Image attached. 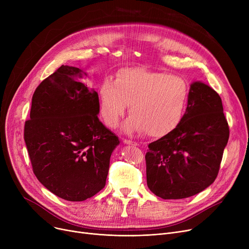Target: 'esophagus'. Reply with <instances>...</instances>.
I'll use <instances>...</instances> for the list:
<instances>
[{
    "mask_svg": "<svg viewBox=\"0 0 249 249\" xmlns=\"http://www.w3.org/2000/svg\"><path fill=\"white\" fill-rule=\"evenodd\" d=\"M123 142L125 143V144H129V145H134V146H137V145H139L137 142H135V141H132V140H128V139H124V140H123Z\"/></svg>",
    "mask_w": 249,
    "mask_h": 249,
    "instance_id": "1",
    "label": "esophagus"
}]
</instances>
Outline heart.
<instances>
[{
    "label": "heart",
    "mask_w": 249,
    "mask_h": 249,
    "mask_svg": "<svg viewBox=\"0 0 249 249\" xmlns=\"http://www.w3.org/2000/svg\"><path fill=\"white\" fill-rule=\"evenodd\" d=\"M99 112L104 123L114 128L129 105L128 132L163 136L179 124L189 99L184 78L144 69H124L115 82L104 78L99 86Z\"/></svg>",
    "instance_id": "b5f03b06"
}]
</instances>
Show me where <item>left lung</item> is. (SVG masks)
I'll use <instances>...</instances> for the list:
<instances>
[{"label":"left lung","mask_w":249,"mask_h":249,"mask_svg":"<svg viewBox=\"0 0 249 249\" xmlns=\"http://www.w3.org/2000/svg\"><path fill=\"white\" fill-rule=\"evenodd\" d=\"M228 138L220 96L203 83L192 84L179 124L148 145L149 190L165 200L185 199L204 191L218 176Z\"/></svg>","instance_id":"8db88e82"}]
</instances>
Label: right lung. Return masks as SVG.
I'll return each instance as SVG.
<instances>
[{"mask_svg": "<svg viewBox=\"0 0 249 249\" xmlns=\"http://www.w3.org/2000/svg\"><path fill=\"white\" fill-rule=\"evenodd\" d=\"M82 70L61 65L32 97L24 140L33 173L57 197L82 202L106 185L119 139L99 120V96Z\"/></svg>", "mask_w": 249, "mask_h": 249, "instance_id": "obj_1", "label": "right lung"}]
</instances>
